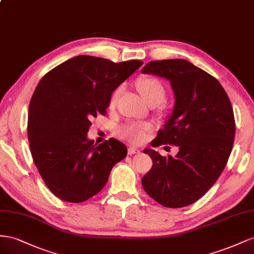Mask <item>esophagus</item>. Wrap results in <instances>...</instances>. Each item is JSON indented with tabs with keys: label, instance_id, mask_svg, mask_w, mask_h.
<instances>
[{
	"label": "esophagus",
	"instance_id": "esophagus-1",
	"mask_svg": "<svg viewBox=\"0 0 254 254\" xmlns=\"http://www.w3.org/2000/svg\"><path fill=\"white\" fill-rule=\"evenodd\" d=\"M127 153H128V155L137 154V153H140V150H138L136 147H129L127 150Z\"/></svg>",
	"mask_w": 254,
	"mask_h": 254
}]
</instances>
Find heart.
<instances>
[{"label": "heart", "instance_id": "b5f03b06", "mask_svg": "<svg viewBox=\"0 0 254 254\" xmlns=\"http://www.w3.org/2000/svg\"><path fill=\"white\" fill-rule=\"evenodd\" d=\"M137 89L139 90L142 98L151 105H157L163 102L166 96V89L164 84L154 76H143L137 79ZM122 91V86H118L110 99V105H114ZM151 128L149 125H141V123L129 122L123 125L118 128V135L122 138L128 139L131 141H141L146 138V134Z\"/></svg>", "mask_w": 254, "mask_h": 254}]
</instances>
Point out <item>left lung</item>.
<instances>
[{
	"instance_id": "8db88e82",
	"label": "left lung",
	"mask_w": 254,
	"mask_h": 254,
	"mask_svg": "<svg viewBox=\"0 0 254 254\" xmlns=\"http://www.w3.org/2000/svg\"><path fill=\"white\" fill-rule=\"evenodd\" d=\"M141 71L169 79L176 97L172 115L151 144L179 147L176 157L144 149L153 165L141 184L157 203L184 207L204 195L226 167L235 137L233 108L221 84L185 60L153 61Z\"/></svg>"
}]
</instances>
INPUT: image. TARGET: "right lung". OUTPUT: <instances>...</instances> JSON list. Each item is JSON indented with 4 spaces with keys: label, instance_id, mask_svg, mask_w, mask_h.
<instances>
[{
    "label": "right lung",
    "instance_id": "add662e5",
    "mask_svg": "<svg viewBox=\"0 0 254 254\" xmlns=\"http://www.w3.org/2000/svg\"><path fill=\"white\" fill-rule=\"evenodd\" d=\"M141 64L79 55L40 79L28 107L27 138L36 167L57 198L88 200L127 156L125 143L111 138L97 146L87 132L93 117L106 115L113 91Z\"/></svg>",
    "mask_w": 254,
    "mask_h": 254
}]
</instances>
